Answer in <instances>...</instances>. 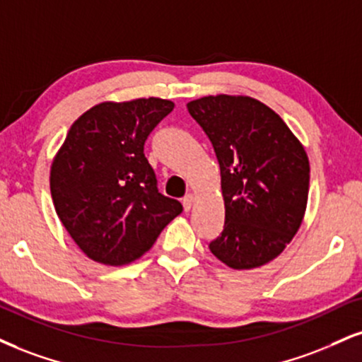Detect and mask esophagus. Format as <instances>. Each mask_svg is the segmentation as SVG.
<instances>
[{
    "label": "esophagus",
    "instance_id": "obj_1",
    "mask_svg": "<svg viewBox=\"0 0 362 362\" xmlns=\"http://www.w3.org/2000/svg\"><path fill=\"white\" fill-rule=\"evenodd\" d=\"M182 204H184V209L187 212L190 211V207H192V204H194V195L192 194H187L184 199H182Z\"/></svg>",
    "mask_w": 362,
    "mask_h": 362
}]
</instances>
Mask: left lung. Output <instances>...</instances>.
<instances>
[{
    "label": "left lung",
    "instance_id": "obj_1",
    "mask_svg": "<svg viewBox=\"0 0 362 362\" xmlns=\"http://www.w3.org/2000/svg\"><path fill=\"white\" fill-rule=\"evenodd\" d=\"M187 110L221 167L224 229L209 250L233 269L267 264L305 214L310 165L302 143L275 111L247 95H207Z\"/></svg>",
    "mask_w": 362,
    "mask_h": 362
}]
</instances>
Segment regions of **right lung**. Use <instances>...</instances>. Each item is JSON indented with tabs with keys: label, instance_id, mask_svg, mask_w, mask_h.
<instances>
[{
	"label": "right lung",
	"instance_id": "obj_1",
	"mask_svg": "<svg viewBox=\"0 0 362 362\" xmlns=\"http://www.w3.org/2000/svg\"><path fill=\"white\" fill-rule=\"evenodd\" d=\"M160 98L101 103L69 129L50 170L57 216L90 259L111 267L150 250L184 211L158 192L145 141L173 111Z\"/></svg>",
	"mask_w": 362,
	"mask_h": 362
}]
</instances>
